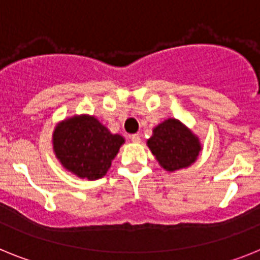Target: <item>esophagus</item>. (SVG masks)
<instances>
[{"label":"esophagus","mask_w":260,"mask_h":260,"mask_svg":"<svg viewBox=\"0 0 260 260\" xmlns=\"http://www.w3.org/2000/svg\"><path fill=\"white\" fill-rule=\"evenodd\" d=\"M130 138H132V141L134 143H141V137H139V134H133Z\"/></svg>","instance_id":"esophagus-1"}]
</instances>
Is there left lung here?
<instances>
[{"instance_id":"obj_1","label":"left lung","mask_w":260,"mask_h":260,"mask_svg":"<svg viewBox=\"0 0 260 260\" xmlns=\"http://www.w3.org/2000/svg\"><path fill=\"white\" fill-rule=\"evenodd\" d=\"M147 144L158 164L169 172L189 167L197 160L202 150L198 138L180 121L173 118L156 126Z\"/></svg>"}]
</instances>
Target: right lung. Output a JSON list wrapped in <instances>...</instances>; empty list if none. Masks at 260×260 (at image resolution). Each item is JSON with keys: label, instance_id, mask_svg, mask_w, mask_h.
<instances>
[{"label": "right lung", "instance_id": "right-lung-1", "mask_svg": "<svg viewBox=\"0 0 260 260\" xmlns=\"http://www.w3.org/2000/svg\"><path fill=\"white\" fill-rule=\"evenodd\" d=\"M123 142L91 116L66 119L53 133L57 158L71 173L87 180L105 176Z\"/></svg>", "mask_w": 260, "mask_h": 260}]
</instances>
